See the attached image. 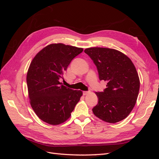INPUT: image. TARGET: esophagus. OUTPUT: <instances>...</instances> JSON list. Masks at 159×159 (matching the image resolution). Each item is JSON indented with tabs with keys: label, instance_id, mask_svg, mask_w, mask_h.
Returning <instances> with one entry per match:
<instances>
[{
	"label": "esophagus",
	"instance_id": "1",
	"mask_svg": "<svg viewBox=\"0 0 159 159\" xmlns=\"http://www.w3.org/2000/svg\"><path fill=\"white\" fill-rule=\"evenodd\" d=\"M89 93V91H83V94L84 95H86Z\"/></svg>",
	"mask_w": 159,
	"mask_h": 159
}]
</instances>
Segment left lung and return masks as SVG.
<instances>
[{
    "instance_id": "8db88e82",
    "label": "left lung",
    "mask_w": 159,
    "mask_h": 159,
    "mask_svg": "<svg viewBox=\"0 0 159 159\" xmlns=\"http://www.w3.org/2000/svg\"><path fill=\"white\" fill-rule=\"evenodd\" d=\"M84 52L97 66L99 80L107 82L103 92H95L99 101L93 114L110 123L122 121L131 112L139 95L140 80L135 67L117 50L94 47Z\"/></svg>"
}]
</instances>
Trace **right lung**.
I'll list each match as a JSON object with an SVG mask.
<instances>
[{
  "instance_id": "1",
  "label": "right lung",
  "mask_w": 159,
  "mask_h": 159,
  "mask_svg": "<svg viewBox=\"0 0 159 159\" xmlns=\"http://www.w3.org/2000/svg\"><path fill=\"white\" fill-rule=\"evenodd\" d=\"M84 49L61 43L44 47L30 64L26 82L31 107L37 116L52 125L64 123L70 116L83 93L61 84L64 73Z\"/></svg>"
}]
</instances>
